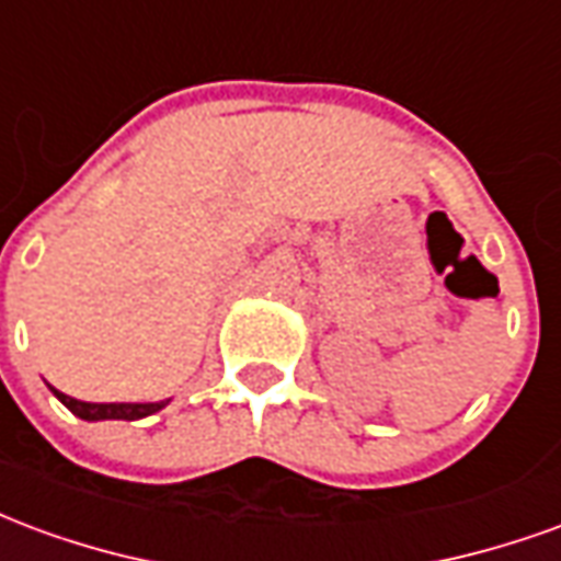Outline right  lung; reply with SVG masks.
I'll use <instances>...</instances> for the list:
<instances>
[{
    "mask_svg": "<svg viewBox=\"0 0 561 561\" xmlns=\"http://www.w3.org/2000/svg\"><path fill=\"white\" fill-rule=\"evenodd\" d=\"M54 393L62 400L66 409L78 414L80 421H138L147 414H156L168 402H80L75 397H66L54 388Z\"/></svg>",
    "mask_w": 561,
    "mask_h": 561,
    "instance_id": "obj_1",
    "label": "right lung"
}]
</instances>
